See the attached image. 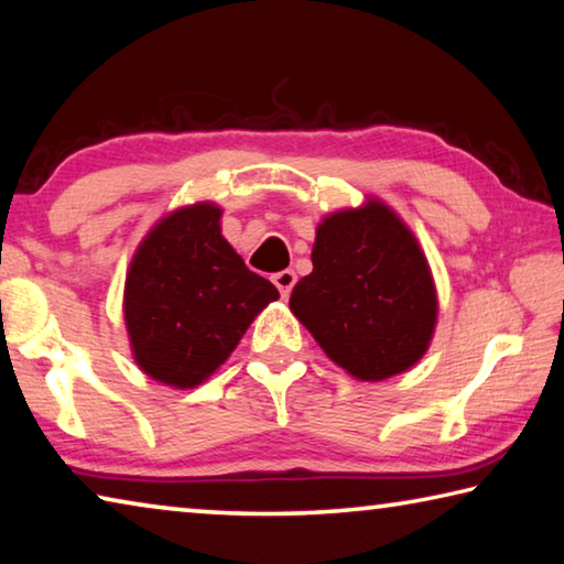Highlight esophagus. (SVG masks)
Returning a JSON list of instances; mask_svg holds the SVG:
<instances>
[{
  "instance_id": "obj_1",
  "label": "esophagus",
  "mask_w": 564,
  "mask_h": 564,
  "mask_svg": "<svg viewBox=\"0 0 564 564\" xmlns=\"http://www.w3.org/2000/svg\"><path fill=\"white\" fill-rule=\"evenodd\" d=\"M273 283H275V289L281 291L283 299H289L291 291H293V285H295V273L289 271V269L281 271V273H275L273 275Z\"/></svg>"
}]
</instances>
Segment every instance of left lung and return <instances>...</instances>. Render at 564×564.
Masks as SVG:
<instances>
[{
  "instance_id": "8db88e82",
  "label": "left lung",
  "mask_w": 564,
  "mask_h": 564,
  "mask_svg": "<svg viewBox=\"0 0 564 564\" xmlns=\"http://www.w3.org/2000/svg\"><path fill=\"white\" fill-rule=\"evenodd\" d=\"M313 271L291 313L323 352L362 383L405 373L431 348L437 291L415 234L378 196L321 218Z\"/></svg>"
}]
</instances>
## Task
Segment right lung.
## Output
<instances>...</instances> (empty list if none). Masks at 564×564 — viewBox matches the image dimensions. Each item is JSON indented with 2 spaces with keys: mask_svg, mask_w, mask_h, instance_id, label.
Instances as JSON below:
<instances>
[{
  "mask_svg": "<svg viewBox=\"0 0 564 564\" xmlns=\"http://www.w3.org/2000/svg\"><path fill=\"white\" fill-rule=\"evenodd\" d=\"M224 208L196 202L151 226L123 283L133 362L169 388L202 386L279 291L221 234Z\"/></svg>",
  "mask_w": 564,
  "mask_h": 564,
  "instance_id": "right-lung-1",
  "label": "right lung"
}]
</instances>
